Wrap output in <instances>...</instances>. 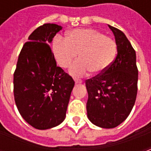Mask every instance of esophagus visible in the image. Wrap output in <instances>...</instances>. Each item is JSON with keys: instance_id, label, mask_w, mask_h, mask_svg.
I'll use <instances>...</instances> for the list:
<instances>
[{"instance_id": "34e87169", "label": "esophagus", "mask_w": 151, "mask_h": 151, "mask_svg": "<svg viewBox=\"0 0 151 151\" xmlns=\"http://www.w3.org/2000/svg\"><path fill=\"white\" fill-rule=\"evenodd\" d=\"M74 82H75V83H77V84H80V83H82V80H80V79L75 78L74 79Z\"/></svg>"}]
</instances>
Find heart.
Instances as JSON below:
<instances>
[{
  "label": "heart",
  "instance_id": "obj_1",
  "mask_svg": "<svg viewBox=\"0 0 151 151\" xmlns=\"http://www.w3.org/2000/svg\"><path fill=\"white\" fill-rule=\"evenodd\" d=\"M52 51L57 63L63 68H68L79 54V60L71 65L69 73L82 77L89 71L95 75L104 73L113 62L117 47L113 40L100 31L82 28L69 32L66 39L56 36Z\"/></svg>",
  "mask_w": 151,
  "mask_h": 151
}]
</instances>
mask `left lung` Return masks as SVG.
<instances>
[{"label": "left lung", "instance_id": "8db88e82", "mask_svg": "<svg viewBox=\"0 0 151 151\" xmlns=\"http://www.w3.org/2000/svg\"><path fill=\"white\" fill-rule=\"evenodd\" d=\"M117 47V55L104 73L86 82L88 92L87 117L92 124L112 129L132 111L137 92L136 52L125 35L108 25Z\"/></svg>", "mask_w": 151, "mask_h": 151}]
</instances>
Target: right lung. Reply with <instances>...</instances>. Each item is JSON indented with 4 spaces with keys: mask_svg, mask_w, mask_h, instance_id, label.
Here are the masks:
<instances>
[{
    "mask_svg": "<svg viewBox=\"0 0 151 151\" xmlns=\"http://www.w3.org/2000/svg\"><path fill=\"white\" fill-rule=\"evenodd\" d=\"M61 26L46 23L35 29L18 56L14 74L16 106L35 129H48L65 120L74 81L56 65L49 44Z\"/></svg>",
    "mask_w": 151,
    "mask_h": 151,
    "instance_id": "obj_1",
    "label": "right lung"
}]
</instances>
